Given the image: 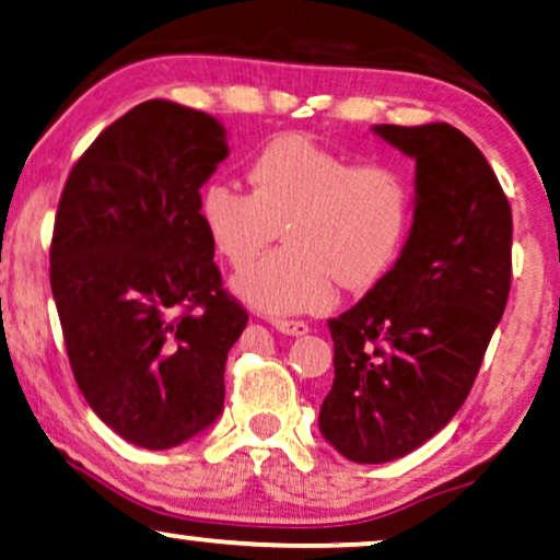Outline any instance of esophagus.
<instances>
[{"label":"esophagus","instance_id":"esophagus-1","mask_svg":"<svg viewBox=\"0 0 560 560\" xmlns=\"http://www.w3.org/2000/svg\"><path fill=\"white\" fill-rule=\"evenodd\" d=\"M273 327L281 335H289V338H300V335L310 332V325L302 323V319H273Z\"/></svg>","mask_w":560,"mask_h":560}]
</instances>
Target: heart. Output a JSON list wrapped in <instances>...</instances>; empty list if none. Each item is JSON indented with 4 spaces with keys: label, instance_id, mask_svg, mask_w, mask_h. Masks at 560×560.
I'll return each mask as SVG.
<instances>
[{
    "label": "heart",
    "instance_id": "obj_1",
    "mask_svg": "<svg viewBox=\"0 0 560 560\" xmlns=\"http://www.w3.org/2000/svg\"><path fill=\"white\" fill-rule=\"evenodd\" d=\"M253 191L214 178L199 214L214 248L235 268L250 264L284 228L287 248L233 279L237 300L266 315H302L338 300V281L369 289L386 273L412 225V189L384 163L348 155L287 132L250 161Z\"/></svg>",
    "mask_w": 560,
    "mask_h": 560
}]
</instances>
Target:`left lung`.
<instances>
[{"instance_id": "obj_1", "label": "left lung", "mask_w": 560, "mask_h": 560, "mask_svg": "<svg viewBox=\"0 0 560 560\" xmlns=\"http://www.w3.org/2000/svg\"><path fill=\"white\" fill-rule=\"evenodd\" d=\"M371 130L415 161L412 228L397 264L330 319L319 435L353 464H389L441 432L471 392L510 296L512 210L460 130Z\"/></svg>"}]
</instances>
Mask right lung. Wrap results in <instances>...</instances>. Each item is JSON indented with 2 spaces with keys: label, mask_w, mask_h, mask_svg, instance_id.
<instances>
[{
  "label": "right lung",
  "mask_w": 560,
  "mask_h": 560,
  "mask_svg": "<svg viewBox=\"0 0 560 560\" xmlns=\"http://www.w3.org/2000/svg\"><path fill=\"white\" fill-rule=\"evenodd\" d=\"M228 155L218 117L151 100L89 145L58 202L50 289L73 378L107 428L148 451L212 428L248 323L199 214Z\"/></svg>",
  "instance_id": "right-lung-1"
}]
</instances>
